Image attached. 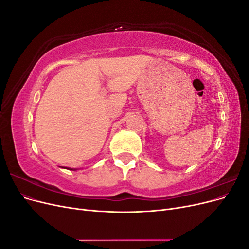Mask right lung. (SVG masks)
Wrapping results in <instances>:
<instances>
[{
  "label": "right lung",
  "instance_id": "add662e5",
  "mask_svg": "<svg viewBox=\"0 0 249 249\" xmlns=\"http://www.w3.org/2000/svg\"><path fill=\"white\" fill-rule=\"evenodd\" d=\"M69 169H70V170H72V169H71V168H69Z\"/></svg>",
  "mask_w": 249,
  "mask_h": 249
}]
</instances>
